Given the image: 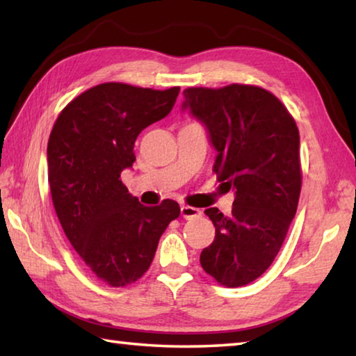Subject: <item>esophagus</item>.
<instances>
[{"label": "esophagus", "mask_w": 356, "mask_h": 356, "mask_svg": "<svg viewBox=\"0 0 356 356\" xmlns=\"http://www.w3.org/2000/svg\"><path fill=\"white\" fill-rule=\"evenodd\" d=\"M180 213H182V216L185 220H193V218H197V216H201L202 212L200 209L196 207H191V206H182L180 207Z\"/></svg>", "instance_id": "1"}]
</instances>
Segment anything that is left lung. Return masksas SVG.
<instances>
[{"instance_id":"left-lung-1","label":"left lung","mask_w":356,"mask_h":356,"mask_svg":"<svg viewBox=\"0 0 356 356\" xmlns=\"http://www.w3.org/2000/svg\"><path fill=\"white\" fill-rule=\"evenodd\" d=\"M184 108L206 124L218 182L236 190L232 213H206L215 240L201 252L204 272L221 286L257 280L278 254L298 207L300 134L281 100L252 84L188 88Z\"/></svg>"}]
</instances>
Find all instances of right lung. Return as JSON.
I'll list each match as a JSON object with an SVG mask.
<instances>
[{"mask_svg":"<svg viewBox=\"0 0 356 356\" xmlns=\"http://www.w3.org/2000/svg\"><path fill=\"white\" fill-rule=\"evenodd\" d=\"M179 91L97 84L59 113L48 138V184L59 222L83 262L111 287L147 272L161 234L180 215L172 200L143 206L120 180L136 160L138 135L170 114Z\"/></svg>","mask_w":356,"mask_h":356,"instance_id":"obj_1","label":"right lung"}]
</instances>
